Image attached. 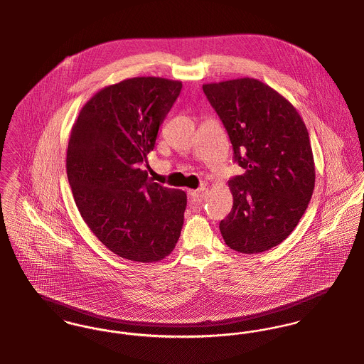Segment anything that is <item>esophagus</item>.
I'll use <instances>...</instances> for the list:
<instances>
[{
    "instance_id": "esophagus-1",
    "label": "esophagus",
    "mask_w": 364,
    "mask_h": 364,
    "mask_svg": "<svg viewBox=\"0 0 364 364\" xmlns=\"http://www.w3.org/2000/svg\"><path fill=\"white\" fill-rule=\"evenodd\" d=\"M189 194H191L193 198H198V200H201V198H205L207 191H205V188H198V189H196V191H189Z\"/></svg>"
}]
</instances>
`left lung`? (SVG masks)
Returning <instances> with one entry per match:
<instances>
[{
	"label": "left lung",
	"instance_id": "8db88e82",
	"mask_svg": "<svg viewBox=\"0 0 364 364\" xmlns=\"http://www.w3.org/2000/svg\"><path fill=\"white\" fill-rule=\"evenodd\" d=\"M245 170L229 181L232 208L219 229L241 253L277 247L297 226L315 188L306 124L285 97L253 77L203 85Z\"/></svg>",
	"mask_w": 364,
	"mask_h": 364
}]
</instances>
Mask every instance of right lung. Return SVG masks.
Masks as SVG:
<instances>
[{"label":"right lung","instance_id":"right-lung-1","mask_svg":"<svg viewBox=\"0 0 364 364\" xmlns=\"http://www.w3.org/2000/svg\"><path fill=\"white\" fill-rule=\"evenodd\" d=\"M182 82L139 77L104 87L80 109L67 149L77 210L117 256L154 263L173 252L186 193L154 182L141 168Z\"/></svg>","mask_w":364,"mask_h":364}]
</instances>
